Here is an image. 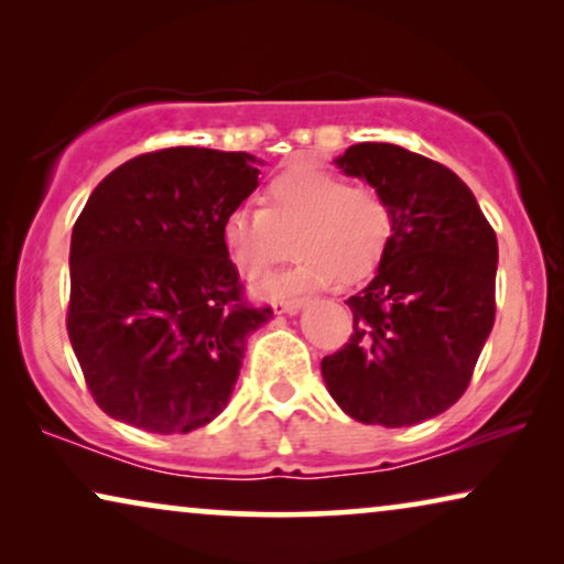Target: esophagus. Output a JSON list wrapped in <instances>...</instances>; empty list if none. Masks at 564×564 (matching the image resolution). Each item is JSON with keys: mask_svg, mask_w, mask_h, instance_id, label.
Returning <instances> with one entry per match:
<instances>
[{"mask_svg": "<svg viewBox=\"0 0 564 564\" xmlns=\"http://www.w3.org/2000/svg\"><path fill=\"white\" fill-rule=\"evenodd\" d=\"M303 305H305V300H300V297H295V300H282V303L274 305V313L295 315V313H300V307H303Z\"/></svg>", "mask_w": 564, "mask_h": 564, "instance_id": "esophagus-1", "label": "esophagus"}]
</instances>
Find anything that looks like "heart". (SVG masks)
<instances>
[{"instance_id": "1", "label": "heart", "mask_w": 564, "mask_h": 564, "mask_svg": "<svg viewBox=\"0 0 564 564\" xmlns=\"http://www.w3.org/2000/svg\"><path fill=\"white\" fill-rule=\"evenodd\" d=\"M392 207L372 184H346L323 169L292 166L264 189V210L234 207L220 223L228 264L246 282H259L284 253L282 236L297 229V261L261 288L267 300L326 290L338 280L361 282L390 249Z\"/></svg>"}]
</instances>
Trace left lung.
Masks as SVG:
<instances>
[{"label": "left lung", "mask_w": 564, "mask_h": 564, "mask_svg": "<svg viewBox=\"0 0 564 564\" xmlns=\"http://www.w3.org/2000/svg\"><path fill=\"white\" fill-rule=\"evenodd\" d=\"M392 207L390 249L372 282L346 300L354 334L321 361L346 415L415 426L467 390L496 321L498 241L452 169L395 143H357L334 159Z\"/></svg>", "instance_id": "8db88e82"}]
</instances>
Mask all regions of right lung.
Here are the masks:
<instances>
[{
    "label": "right lung",
    "mask_w": 564,
    "mask_h": 564,
    "mask_svg": "<svg viewBox=\"0 0 564 564\" xmlns=\"http://www.w3.org/2000/svg\"><path fill=\"white\" fill-rule=\"evenodd\" d=\"M259 164L246 151L176 145L126 161L89 195L72 234L66 328L110 419L189 434L228 405L246 341L272 318L243 303L220 246Z\"/></svg>",
    "instance_id": "obj_1"
}]
</instances>
